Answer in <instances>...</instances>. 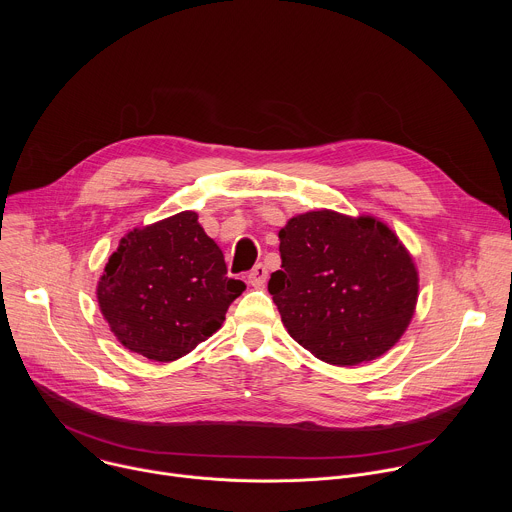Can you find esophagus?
<instances>
[{"mask_svg":"<svg viewBox=\"0 0 512 512\" xmlns=\"http://www.w3.org/2000/svg\"><path fill=\"white\" fill-rule=\"evenodd\" d=\"M267 267L265 265H255L251 271H249V275H247V279H249V283L253 285V287H263L265 285V281H267Z\"/></svg>","mask_w":512,"mask_h":512,"instance_id":"34e87169","label":"esophagus"}]
</instances>
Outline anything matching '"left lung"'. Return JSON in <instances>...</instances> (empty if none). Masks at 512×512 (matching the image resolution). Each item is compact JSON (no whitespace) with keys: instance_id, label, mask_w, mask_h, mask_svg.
Wrapping results in <instances>:
<instances>
[{"instance_id":"obj_1","label":"left lung","mask_w":512,"mask_h":512,"mask_svg":"<svg viewBox=\"0 0 512 512\" xmlns=\"http://www.w3.org/2000/svg\"><path fill=\"white\" fill-rule=\"evenodd\" d=\"M269 294L289 336L316 358L354 367L391 350L417 306L419 273L377 216L310 210L279 231Z\"/></svg>"}]
</instances>
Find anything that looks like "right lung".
<instances>
[{
	"mask_svg": "<svg viewBox=\"0 0 512 512\" xmlns=\"http://www.w3.org/2000/svg\"><path fill=\"white\" fill-rule=\"evenodd\" d=\"M245 283L192 210L129 231L97 283V302L131 352L170 362L212 336Z\"/></svg>",
	"mask_w": 512,
	"mask_h": 512,
	"instance_id": "right-lung-1",
	"label": "right lung"
}]
</instances>
